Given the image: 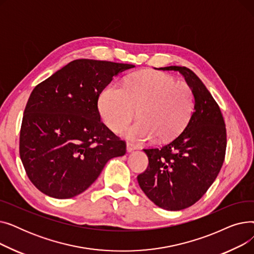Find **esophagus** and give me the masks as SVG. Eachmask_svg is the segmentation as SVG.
<instances>
[{
	"label": "esophagus",
	"mask_w": 254,
	"mask_h": 254,
	"mask_svg": "<svg viewBox=\"0 0 254 254\" xmlns=\"http://www.w3.org/2000/svg\"><path fill=\"white\" fill-rule=\"evenodd\" d=\"M136 149H137L136 146H134L131 143H128V142L127 143V152H131V151H134Z\"/></svg>",
	"instance_id": "esophagus-1"
}]
</instances>
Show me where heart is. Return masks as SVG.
<instances>
[{"label":"heart","mask_w":254,"mask_h":254,"mask_svg":"<svg viewBox=\"0 0 254 254\" xmlns=\"http://www.w3.org/2000/svg\"><path fill=\"white\" fill-rule=\"evenodd\" d=\"M100 113L112 130L123 129L138 110L139 122L124 135L137 144L157 138L167 142L176 138L190 123L194 109V93L172 76L146 71L129 77L125 88L110 83L99 99Z\"/></svg>","instance_id":"heart-1"}]
</instances>
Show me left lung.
I'll use <instances>...</instances> for the list:
<instances>
[{
  "label": "left lung",
  "instance_id": "obj_1",
  "mask_svg": "<svg viewBox=\"0 0 254 254\" xmlns=\"http://www.w3.org/2000/svg\"><path fill=\"white\" fill-rule=\"evenodd\" d=\"M194 93V111L181 134L161 148L143 149L148 167L137 179L156 206L170 211L189 208L216 179L226 149V128L218 104L202 80L186 66L171 65Z\"/></svg>",
  "mask_w": 254,
  "mask_h": 254
}]
</instances>
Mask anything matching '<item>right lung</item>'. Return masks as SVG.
I'll list each match as a JSON object with an SVG mask.
<instances>
[{
	"label": "right lung",
	"mask_w": 254,
	"mask_h": 254,
	"mask_svg": "<svg viewBox=\"0 0 254 254\" xmlns=\"http://www.w3.org/2000/svg\"><path fill=\"white\" fill-rule=\"evenodd\" d=\"M134 66L75 60L33 89L22 117L19 154L40 191L56 198L80 194L109 159L126 154V142L102 123L98 101L114 76Z\"/></svg>",
	"instance_id": "right-lung-1"
}]
</instances>
